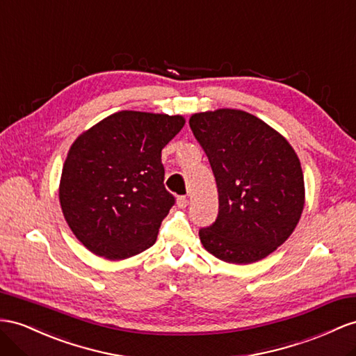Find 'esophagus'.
Here are the masks:
<instances>
[{"label": "esophagus", "instance_id": "obj_1", "mask_svg": "<svg viewBox=\"0 0 356 356\" xmlns=\"http://www.w3.org/2000/svg\"><path fill=\"white\" fill-rule=\"evenodd\" d=\"M188 203H189V200H188L186 197H179V198H177V206H179L180 209L186 207V206H188Z\"/></svg>", "mask_w": 356, "mask_h": 356}]
</instances>
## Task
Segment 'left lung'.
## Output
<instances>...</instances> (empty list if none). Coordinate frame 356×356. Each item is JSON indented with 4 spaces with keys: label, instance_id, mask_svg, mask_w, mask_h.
<instances>
[{
    "label": "left lung",
    "instance_id": "8db88e82",
    "mask_svg": "<svg viewBox=\"0 0 356 356\" xmlns=\"http://www.w3.org/2000/svg\"><path fill=\"white\" fill-rule=\"evenodd\" d=\"M218 186L216 221L200 229L215 257L248 265L287 241L305 203L304 175L289 141L260 118L222 108L189 118Z\"/></svg>",
    "mask_w": 356,
    "mask_h": 356
}]
</instances>
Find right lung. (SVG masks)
Wrapping results in <instances>:
<instances>
[{"mask_svg":"<svg viewBox=\"0 0 356 356\" xmlns=\"http://www.w3.org/2000/svg\"><path fill=\"white\" fill-rule=\"evenodd\" d=\"M184 124L181 115L118 111L72 144L58 195L66 222L87 250L123 260L156 242L175 204L163 186L161 152Z\"/></svg>","mask_w":356,"mask_h":356,"instance_id":"add662e5","label":"right lung"}]
</instances>
